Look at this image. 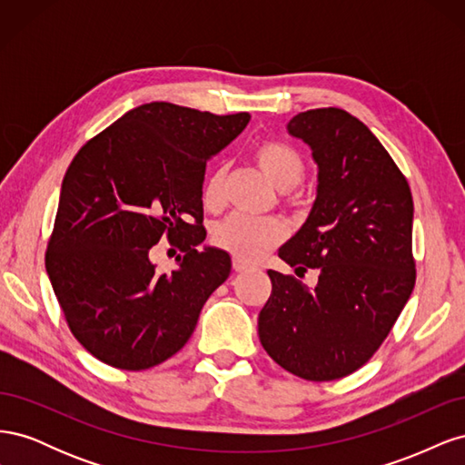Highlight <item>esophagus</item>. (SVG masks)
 Instances as JSON below:
<instances>
[{
  "instance_id": "esophagus-1",
  "label": "esophagus",
  "mask_w": 465,
  "mask_h": 465,
  "mask_svg": "<svg viewBox=\"0 0 465 465\" xmlns=\"http://www.w3.org/2000/svg\"><path fill=\"white\" fill-rule=\"evenodd\" d=\"M232 270H234V272H238V273H242V272L252 270V265H250V263H246L244 260H238V258H234V260H232Z\"/></svg>"
}]
</instances>
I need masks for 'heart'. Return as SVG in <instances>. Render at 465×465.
I'll use <instances>...</instances> for the list:
<instances>
[{"label": "heart", "mask_w": 465, "mask_h": 465, "mask_svg": "<svg viewBox=\"0 0 465 465\" xmlns=\"http://www.w3.org/2000/svg\"><path fill=\"white\" fill-rule=\"evenodd\" d=\"M254 159L262 173L279 190H292L304 176L302 154L281 142H263L256 147ZM224 168L219 166L211 173L203 186V207L217 211L223 205ZM285 238V224L279 219H254L242 213H232L223 219L213 229V242L231 252L238 260L254 262L267 250L277 246Z\"/></svg>", "instance_id": "1"}]
</instances>
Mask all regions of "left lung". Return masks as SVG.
<instances>
[{"label":"left lung","instance_id":"obj_1","mask_svg":"<svg viewBox=\"0 0 465 465\" xmlns=\"http://www.w3.org/2000/svg\"><path fill=\"white\" fill-rule=\"evenodd\" d=\"M287 132L311 147L316 200L279 248L294 272L318 270L314 289L270 270L258 316L263 349L314 382L361 369L382 345L415 287L410 184L376 135L341 108L306 110Z\"/></svg>","mask_w":465,"mask_h":465}]
</instances>
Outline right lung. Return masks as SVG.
<instances>
[{
  "label": "right lung",
  "instance_id": "add662e5",
  "mask_svg": "<svg viewBox=\"0 0 465 465\" xmlns=\"http://www.w3.org/2000/svg\"><path fill=\"white\" fill-rule=\"evenodd\" d=\"M248 122V112L217 116L149 103L125 112L69 164L46 272L69 330L98 361L145 371L190 340L205 301L231 273L227 252L202 248L205 164ZM163 233L185 256L159 276L150 248Z\"/></svg>",
  "mask_w": 465,
  "mask_h": 465
}]
</instances>
